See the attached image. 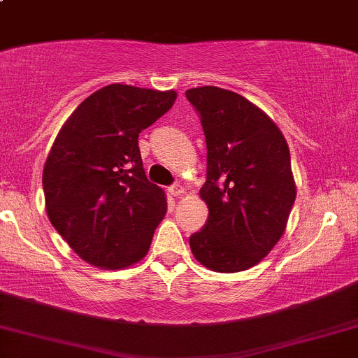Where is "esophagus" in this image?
Wrapping results in <instances>:
<instances>
[{
    "mask_svg": "<svg viewBox=\"0 0 358 358\" xmlns=\"http://www.w3.org/2000/svg\"><path fill=\"white\" fill-rule=\"evenodd\" d=\"M168 192H170V195H173V196H182L185 193V188L182 187V185H171V187L168 188Z\"/></svg>",
    "mask_w": 358,
    "mask_h": 358,
    "instance_id": "esophagus-1",
    "label": "esophagus"
}]
</instances>
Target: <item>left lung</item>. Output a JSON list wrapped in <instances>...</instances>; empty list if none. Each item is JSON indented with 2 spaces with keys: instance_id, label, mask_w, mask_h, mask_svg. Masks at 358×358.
I'll use <instances>...</instances> for the list:
<instances>
[{
  "instance_id": "left-lung-1",
  "label": "left lung",
  "mask_w": 358,
  "mask_h": 358,
  "mask_svg": "<svg viewBox=\"0 0 358 358\" xmlns=\"http://www.w3.org/2000/svg\"><path fill=\"white\" fill-rule=\"evenodd\" d=\"M185 96L207 143L200 196L208 219L190 236V249L205 268L239 273L261 262L285 234L296 199L289 148L273 119L239 94L205 85Z\"/></svg>"
}]
</instances>
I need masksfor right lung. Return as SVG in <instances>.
I'll list each match as a JSON object with an SVG mask.
<instances>
[{
    "label": "right lung",
    "instance_id": "1",
    "mask_svg": "<svg viewBox=\"0 0 358 358\" xmlns=\"http://www.w3.org/2000/svg\"><path fill=\"white\" fill-rule=\"evenodd\" d=\"M175 99V90L106 85L57 134L43 168L45 207L55 231L89 264L122 269L146 256L166 199L148 182L138 136Z\"/></svg>",
    "mask_w": 358,
    "mask_h": 358
}]
</instances>
